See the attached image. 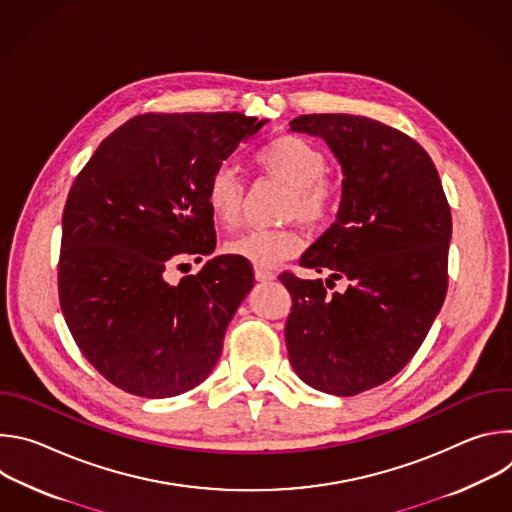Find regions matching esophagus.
<instances>
[{"label": "esophagus", "instance_id": "obj_1", "mask_svg": "<svg viewBox=\"0 0 512 512\" xmlns=\"http://www.w3.org/2000/svg\"><path fill=\"white\" fill-rule=\"evenodd\" d=\"M255 279L265 283V281H273L275 279V273L269 271V269H263V267H255Z\"/></svg>", "mask_w": 512, "mask_h": 512}]
</instances>
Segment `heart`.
<instances>
[{"instance_id":"1","label":"heart","mask_w":512,"mask_h":512,"mask_svg":"<svg viewBox=\"0 0 512 512\" xmlns=\"http://www.w3.org/2000/svg\"><path fill=\"white\" fill-rule=\"evenodd\" d=\"M257 166L289 186L285 214L298 216L306 225L328 221L336 208V188L324 176L328 162L324 152L306 137L279 135L259 150ZM206 206L214 221L227 229L241 221L243 182L231 166H218L206 182ZM304 249L300 231L283 229H251L227 243V253L245 259L257 267H273L285 259L296 257Z\"/></svg>"}]
</instances>
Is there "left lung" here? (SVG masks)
Instances as JSON below:
<instances>
[{
	"label": "left lung",
	"instance_id": "8db88e82",
	"mask_svg": "<svg viewBox=\"0 0 512 512\" xmlns=\"http://www.w3.org/2000/svg\"><path fill=\"white\" fill-rule=\"evenodd\" d=\"M289 129L322 137L342 166L334 225L300 265L349 287L328 295L322 279H279L294 300L285 346L310 387L350 397L383 385L413 358L448 291L452 214L421 145L381 121L320 113Z\"/></svg>",
	"mask_w": 512,
	"mask_h": 512
}]
</instances>
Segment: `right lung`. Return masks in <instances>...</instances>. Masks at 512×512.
Wrapping results in <instances>:
<instances>
[{"instance_id": "right-lung-1", "label": "right lung", "mask_w": 512, "mask_h": 512, "mask_svg": "<svg viewBox=\"0 0 512 512\" xmlns=\"http://www.w3.org/2000/svg\"><path fill=\"white\" fill-rule=\"evenodd\" d=\"M265 123L243 113L137 115L101 141L72 184L60 308L85 358L115 387L164 399L212 373L253 267L218 255L178 285L166 271L214 251L206 182Z\"/></svg>"}]
</instances>
